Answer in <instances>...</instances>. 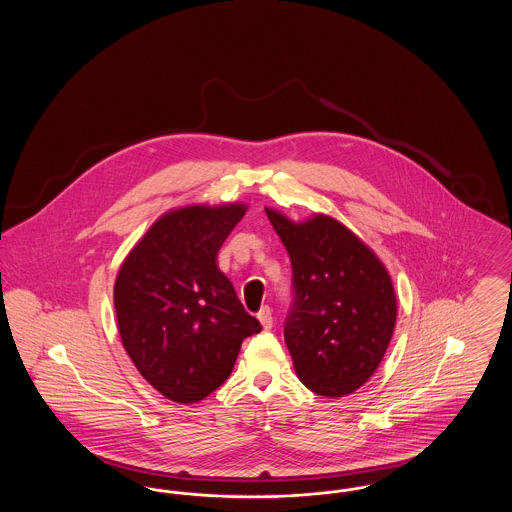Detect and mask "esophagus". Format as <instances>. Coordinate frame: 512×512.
Instances as JSON below:
<instances>
[{"instance_id": "obj_1", "label": "esophagus", "mask_w": 512, "mask_h": 512, "mask_svg": "<svg viewBox=\"0 0 512 512\" xmlns=\"http://www.w3.org/2000/svg\"><path fill=\"white\" fill-rule=\"evenodd\" d=\"M257 318H259V322H261V326H263L265 330L272 328V311H270V307H263V309L257 313Z\"/></svg>"}]
</instances>
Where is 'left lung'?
Instances as JSON below:
<instances>
[{"instance_id": "obj_1", "label": "left lung", "mask_w": 512, "mask_h": 512, "mask_svg": "<svg viewBox=\"0 0 512 512\" xmlns=\"http://www.w3.org/2000/svg\"><path fill=\"white\" fill-rule=\"evenodd\" d=\"M286 245L293 299L284 328L297 378L324 397L359 390L390 345L397 299L378 255L340 220L317 213L288 219L265 207Z\"/></svg>"}]
</instances>
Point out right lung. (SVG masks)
Wrapping results in <instances>:
<instances>
[{
	"instance_id": "obj_1",
	"label": "right lung",
	"mask_w": 512,
	"mask_h": 512,
	"mask_svg": "<svg viewBox=\"0 0 512 512\" xmlns=\"http://www.w3.org/2000/svg\"><path fill=\"white\" fill-rule=\"evenodd\" d=\"M245 203L186 205L155 220L122 261L115 313L122 345L147 382L174 403H197L230 376L261 324L217 267Z\"/></svg>"
}]
</instances>
